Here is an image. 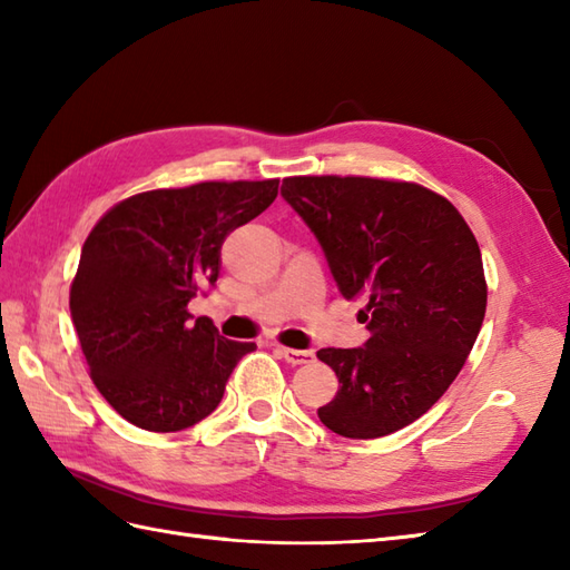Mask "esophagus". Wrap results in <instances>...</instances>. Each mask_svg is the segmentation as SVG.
Here are the masks:
<instances>
[{
    "label": "esophagus",
    "instance_id": "34e87169",
    "mask_svg": "<svg viewBox=\"0 0 570 570\" xmlns=\"http://www.w3.org/2000/svg\"><path fill=\"white\" fill-rule=\"evenodd\" d=\"M276 353L282 355L288 365H308V362H313V355L311 350H294V347H282V345H276Z\"/></svg>",
    "mask_w": 570,
    "mask_h": 570
}]
</instances>
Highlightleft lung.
Instances as JSON below:
<instances>
[{
	"instance_id": "1",
	"label": "left lung",
	"mask_w": 570,
	"mask_h": 570,
	"mask_svg": "<svg viewBox=\"0 0 570 570\" xmlns=\"http://www.w3.org/2000/svg\"><path fill=\"white\" fill-rule=\"evenodd\" d=\"M282 196L316 235L337 292L367 301L370 341L318 350L341 382L318 419L345 439L409 426L453 384L485 318L475 235L453 203L406 180L294 176Z\"/></svg>"
}]
</instances>
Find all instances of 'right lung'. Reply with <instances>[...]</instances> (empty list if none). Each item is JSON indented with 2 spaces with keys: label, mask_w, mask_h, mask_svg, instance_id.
<instances>
[{
  "label": "right lung",
  "mask_w": 570,
  "mask_h": 570,
  "mask_svg": "<svg viewBox=\"0 0 570 570\" xmlns=\"http://www.w3.org/2000/svg\"><path fill=\"white\" fill-rule=\"evenodd\" d=\"M278 180H208L147 190L102 215L80 252L70 318L100 394L144 431H184L225 394L254 343L227 341L188 313L220 276L235 227L274 203Z\"/></svg>",
  "instance_id": "right-lung-1"
}]
</instances>
